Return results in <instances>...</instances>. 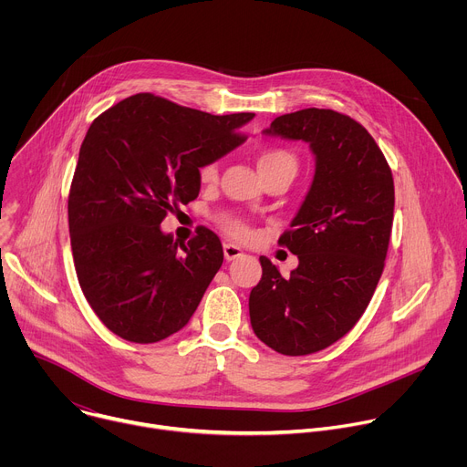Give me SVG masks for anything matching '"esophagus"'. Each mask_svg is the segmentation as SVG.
I'll return each mask as SVG.
<instances>
[{"instance_id": "obj_1", "label": "esophagus", "mask_w": 467, "mask_h": 467, "mask_svg": "<svg viewBox=\"0 0 467 467\" xmlns=\"http://www.w3.org/2000/svg\"><path fill=\"white\" fill-rule=\"evenodd\" d=\"M223 256H225L227 262H231V260L242 256V249L234 244H223Z\"/></svg>"}]
</instances>
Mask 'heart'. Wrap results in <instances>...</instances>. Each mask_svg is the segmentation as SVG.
<instances>
[{
  "mask_svg": "<svg viewBox=\"0 0 467 467\" xmlns=\"http://www.w3.org/2000/svg\"><path fill=\"white\" fill-rule=\"evenodd\" d=\"M258 170H270V168H292L297 170V161L290 151L285 150H265L258 155ZM218 177V161L205 162L199 168V179L203 182H214ZM231 233L238 238H244L247 234V227L242 223H233Z\"/></svg>",
  "mask_w": 467,
  "mask_h": 467,
  "instance_id": "1",
  "label": "heart"
}]
</instances>
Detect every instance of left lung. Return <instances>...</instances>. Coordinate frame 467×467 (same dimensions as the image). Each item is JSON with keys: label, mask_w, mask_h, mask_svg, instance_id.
Wrapping results in <instances>:
<instances>
[{"label": "left lung", "mask_w": 467, "mask_h": 467, "mask_svg": "<svg viewBox=\"0 0 467 467\" xmlns=\"http://www.w3.org/2000/svg\"><path fill=\"white\" fill-rule=\"evenodd\" d=\"M264 135L306 142L316 162L292 231L279 238L297 268L285 279L260 256L262 279L249 294L256 338L301 357L340 340L368 308L391 233L393 177L369 132L337 110L283 114Z\"/></svg>", "instance_id": "obj_1"}]
</instances>
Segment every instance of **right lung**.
Returning <instances> with one entry per match:
<instances>
[{"label": "right lung", "mask_w": 467, "mask_h": 467, "mask_svg": "<svg viewBox=\"0 0 467 467\" xmlns=\"http://www.w3.org/2000/svg\"><path fill=\"white\" fill-rule=\"evenodd\" d=\"M253 118L137 94L92 121L70 188L68 225L81 290L119 338L155 344L175 335L222 268L213 231L184 244L161 223L199 195V168L244 144L240 129Z\"/></svg>", "instance_id": "1"}]
</instances>
